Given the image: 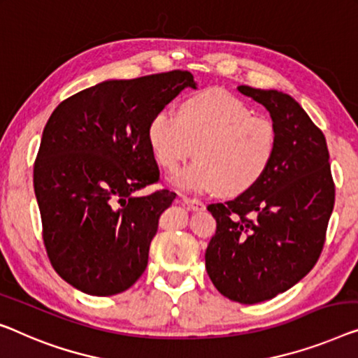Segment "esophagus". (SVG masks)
<instances>
[{
	"label": "esophagus",
	"mask_w": 358,
	"mask_h": 358,
	"mask_svg": "<svg viewBox=\"0 0 358 358\" xmlns=\"http://www.w3.org/2000/svg\"><path fill=\"white\" fill-rule=\"evenodd\" d=\"M181 201H183V204L188 207L189 210H202V209H204V202H202L201 199H196V197L181 196Z\"/></svg>",
	"instance_id": "34e87169"
}]
</instances>
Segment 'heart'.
<instances>
[{
	"mask_svg": "<svg viewBox=\"0 0 358 358\" xmlns=\"http://www.w3.org/2000/svg\"><path fill=\"white\" fill-rule=\"evenodd\" d=\"M156 161L175 170L194 151L199 157L172 177V185L191 193L222 189L239 193L257 181L273 159V122L223 90H206L183 101L180 117L157 110L148 125Z\"/></svg>",
	"mask_w": 358,
	"mask_h": 358,
	"instance_id": "obj_1",
	"label": "heart"
}]
</instances>
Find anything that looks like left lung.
Listing matches in <instances>:
<instances>
[{
    "mask_svg": "<svg viewBox=\"0 0 358 358\" xmlns=\"http://www.w3.org/2000/svg\"><path fill=\"white\" fill-rule=\"evenodd\" d=\"M238 92L270 112L276 148L252 186L207 206L217 231L206 250V270L220 294L257 303L289 289L317 264L334 207V181L324 135L296 99L246 85Z\"/></svg>",
    "mask_w": 358,
    "mask_h": 358,
    "instance_id": "8db88e82",
    "label": "left lung"
}]
</instances>
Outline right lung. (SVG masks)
<instances>
[{
  "label": "right lung",
  "instance_id": "1",
  "mask_svg": "<svg viewBox=\"0 0 358 358\" xmlns=\"http://www.w3.org/2000/svg\"><path fill=\"white\" fill-rule=\"evenodd\" d=\"M188 87V71L108 80L46 122L34 165L43 243L56 273L85 294H119L146 270L159 217L177 196H133L159 181L148 125Z\"/></svg>",
  "mask_w": 358,
  "mask_h": 358
}]
</instances>
